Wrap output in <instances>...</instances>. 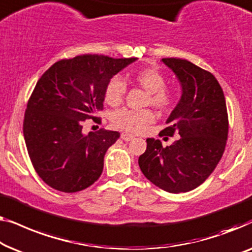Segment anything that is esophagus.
I'll list each match as a JSON object with an SVG mask.
<instances>
[{"instance_id":"1","label":"esophagus","mask_w":252,"mask_h":252,"mask_svg":"<svg viewBox=\"0 0 252 252\" xmlns=\"http://www.w3.org/2000/svg\"><path fill=\"white\" fill-rule=\"evenodd\" d=\"M121 138L125 141H130V140L133 139V136H132V134H129V133H122Z\"/></svg>"}]
</instances>
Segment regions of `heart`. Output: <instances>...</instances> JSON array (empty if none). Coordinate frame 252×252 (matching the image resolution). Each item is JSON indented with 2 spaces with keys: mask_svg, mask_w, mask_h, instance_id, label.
Listing matches in <instances>:
<instances>
[{
  "mask_svg": "<svg viewBox=\"0 0 252 252\" xmlns=\"http://www.w3.org/2000/svg\"><path fill=\"white\" fill-rule=\"evenodd\" d=\"M134 82L150 94L148 102L160 109H169L175 104V94L171 90L166 89L165 76L157 68L144 67L132 74ZM126 84L121 77H113L105 89V101L108 105L118 106L125 99ZM155 114L152 109H121L115 112L112 116V121L120 129L138 133L146 129L148 125L154 122Z\"/></svg>",
  "mask_w": 252,
  "mask_h": 252,
  "instance_id": "obj_1",
  "label": "heart"
}]
</instances>
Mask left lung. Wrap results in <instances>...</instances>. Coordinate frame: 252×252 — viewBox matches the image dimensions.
I'll return each instance as SVG.
<instances>
[{
    "mask_svg": "<svg viewBox=\"0 0 252 252\" xmlns=\"http://www.w3.org/2000/svg\"><path fill=\"white\" fill-rule=\"evenodd\" d=\"M182 84V97L166 120L163 133L179 138L163 147L148 138L139 157L141 172L169 193L189 192L211 175L224 154L228 134V115L220 84L210 72L189 60L163 58Z\"/></svg>",
    "mask_w": 252,
    "mask_h": 252,
    "instance_id": "obj_1",
    "label": "left lung"
}]
</instances>
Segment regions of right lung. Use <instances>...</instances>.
I'll use <instances>...</instances> for the list:
<instances>
[{
  "instance_id": "obj_1",
  "label": "right lung",
  "mask_w": 252,
  "mask_h": 252,
  "mask_svg": "<svg viewBox=\"0 0 252 252\" xmlns=\"http://www.w3.org/2000/svg\"><path fill=\"white\" fill-rule=\"evenodd\" d=\"M137 58L82 55L55 63L37 81L24 119V138L35 171L52 189L75 193L102 172L118 131L84 134L83 122L104 108L105 89L115 74Z\"/></svg>"
}]
</instances>
